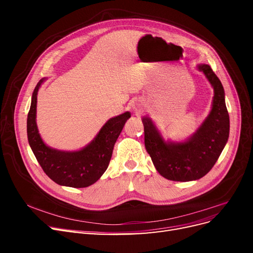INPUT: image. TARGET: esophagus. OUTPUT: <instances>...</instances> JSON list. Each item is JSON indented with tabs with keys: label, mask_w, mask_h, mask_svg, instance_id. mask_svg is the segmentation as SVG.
<instances>
[{
	"label": "esophagus",
	"mask_w": 253,
	"mask_h": 253,
	"mask_svg": "<svg viewBox=\"0 0 253 253\" xmlns=\"http://www.w3.org/2000/svg\"><path fill=\"white\" fill-rule=\"evenodd\" d=\"M132 109H133V111L135 112V113H140V112H142V110H143V106H142V104L140 103V102H133V104H132Z\"/></svg>",
	"instance_id": "1"
}]
</instances>
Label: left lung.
<instances>
[{
    "label": "left lung",
    "mask_w": 253,
    "mask_h": 253,
    "mask_svg": "<svg viewBox=\"0 0 253 253\" xmlns=\"http://www.w3.org/2000/svg\"><path fill=\"white\" fill-rule=\"evenodd\" d=\"M196 67L211 84L214 96L210 113L192 135L181 141L166 140L149 116L141 118L145 149L157 172L169 180L202 178L215 165L229 138L230 121L223 84L208 64Z\"/></svg>",
    "instance_id": "1"
}]
</instances>
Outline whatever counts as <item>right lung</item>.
<instances>
[{
  "label": "right lung",
  "instance_id": "1",
  "mask_svg": "<svg viewBox=\"0 0 253 253\" xmlns=\"http://www.w3.org/2000/svg\"><path fill=\"white\" fill-rule=\"evenodd\" d=\"M38 82L32 96L27 116V138L30 148L48 177L60 186L86 188L95 183L106 171L115 142L131 113L126 112L105 122L95 138L77 151L53 149L45 143L37 126V96L43 82Z\"/></svg>",
  "mask_w": 253,
  "mask_h": 253
}]
</instances>
